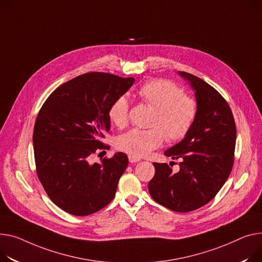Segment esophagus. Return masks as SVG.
Here are the masks:
<instances>
[{"label":"esophagus","mask_w":262,"mask_h":262,"mask_svg":"<svg viewBox=\"0 0 262 262\" xmlns=\"http://www.w3.org/2000/svg\"><path fill=\"white\" fill-rule=\"evenodd\" d=\"M128 160H129V162H130V163H136V162H139V161H140L141 159H140V158H138V157H135V156L129 155V156H128Z\"/></svg>","instance_id":"esophagus-1"}]
</instances>
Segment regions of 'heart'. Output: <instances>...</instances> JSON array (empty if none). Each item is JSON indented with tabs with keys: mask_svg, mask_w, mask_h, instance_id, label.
<instances>
[{
	"mask_svg": "<svg viewBox=\"0 0 262 262\" xmlns=\"http://www.w3.org/2000/svg\"><path fill=\"white\" fill-rule=\"evenodd\" d=\"M140 99L155 111L150 129L134 128L117 139V147L135 157H143L158 148L164 141L178 142L193 128L198 117V102L167 80H155L144 84L138 92ZM113 123L123 128L129 121V102L118 97L110 107Z\"/></svg>",
	"mask_w": 262,
	"mask_h": 262,
	"instance_id": "obj_1",
	"label": "heart"
}]
</instances>
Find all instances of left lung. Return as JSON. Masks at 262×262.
Wrapping results in <instances>:
<instances>
[{
    "instance_id": "8db88e82",
    "label": "left lung",
    "mask_w": 262,
    "mask_h": 262,
    "mask_svg": "<svg viewBox=\"0 0 262 262\" xmlns=\"http://www.w3.org/2000/svg\"><path fill=\"white\" fill-rule=\"evenodd\" d=\"M179 75L196 92L198 117L183 140L164 152L181 161L179 171L155 162L148 190L156 202L186 213L210 202L228 180L234 165L236 124L228 102L213 86L188 73Z\"/></svg>"
}]
</instances>
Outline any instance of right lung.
I'll return each mask as SVG.
<instances>
[{"label":"right lung","instance_id":"obj_1","mask_svg":"<svg viewBox=\"0 0 262 262\" xmlns=\"http://www.w3.org/2000/svg\"><path fill=\"white\" fill-rule=\"evenodd\" d=\"M134 82L107 73L83 74L60 85L42 105L32 136L36 170L50 200L64 212L87 216L114 199L127 156L117 152L94 164L89 159L110 148L102 142L111 128L110 107Z\"/></svg>","mask_w":262,"mask_h":262}]
</instances>
